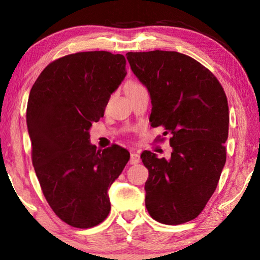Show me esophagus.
<instances>
[{
	"label": "esophagus",
	"mask_w": 260,
	"mask_h": 260,
	"mask_svg": "<svg viewBox=\"0 0 260 260\" xmlns=\"http://www.w3.org/2000/svg\"><path fill=\"white\" fill-rule=\"evenodd\" d=\"M140 160H141V158H140V155H139V153H136V152H132V153H131V159H129V162H131L132 165L139 164Z\"/></svg>",
	"instance_id": "esophagus-1"
}]
</instances>
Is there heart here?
<instances>
[{
    "label": "heart",
    "instance_id": "1",
    "mask_svg": "<svg viewBox=\"0 0 260 260\" xmlns=\"http://www.w3.org/2000/svg\"><path fill=\"white\" fill-rule=\"evenodd\" d=\"M139 86H141V85H139V83H135V85H133L131 87V89H133V88H136V87H139Z\"/></svg>",
    "mask_w": 260,
    "mask_h": 260
}]
</instances>
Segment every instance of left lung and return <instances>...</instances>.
<instances>
[{"label": "left lung", "instance_id": "8db88e82", "mask_svg": "<svg viewBox=\"0 0 260 260\" xmlns=\"http://www.w3.org/2000/svg\"><path fill=\"white\" fill-rule=\"evenodd\" d=\"M126 56L150 93L151 126L171 135L170 159L148 150L141 153L149 171L146 208L165 225L190 221L204 210L226 162L225 90L209 69L184 54L153 50Z\"/></svg>", "mask_w": 260, "mask_h": 260}]
</instances>
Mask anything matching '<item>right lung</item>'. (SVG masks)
Here are the masks:
<instances>
[{
    "mask_svg": "<svg viewBox=\"0 0 260 260\" xmlns=\"http://www.w3.org/2000/svg\"><path fill=\"white\" fill-rule=\"evenodd\" d=\"M125 76L122 55L83 51L48 64L30 89L26 121L35 173L48 204L72 227L104 221L108 189L129 159L117 144L96 150L89 143V128Z\"/></svg>",
    "mask_w": 260,
    "mask_h": 260,
    "instance_id": "add662e5",
    "label": "right lung"
}]
</instances>
